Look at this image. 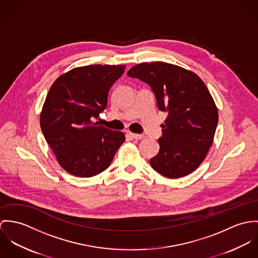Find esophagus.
Wrapping results in <instances>:
<instances>
[{
  "instance_id": "1",
  "label": "esophagus",
  "mask_w": 258,
  "mask_h": 258,
  "mask_svg": "<svg viewBox=\"0 0 258 258\" xmlns=\"http://www.w3.org/2000/svg\"><path fill=\"white\" fill-rule=\"evenodd\" d=\"M128 135H130L132 138L136 139V140H143V138H144V136H143V135H139V134H133V133H128Z\"/></svg>"
}]
</instances>
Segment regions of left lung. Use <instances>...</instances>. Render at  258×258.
<instances>
[{
	"mask_svg": "<svg viewBox=\"0 0 258 258\" xmlns=\"http://www.w3.org/2000/svg\"><path fill=\"white\" fill-rule=\"evenodd\" d=\"M127 75L151 87L158 109L167 113L159 152L151 167L176 179L195 171L213 144L219 114L212 95L192 71L166 62H143Z\"/></svg>",
	"mask_w": 258,
	"mask_h": 258,
	"instance_id": "left-lung-1",
	"label": "left lung"
}]
</instances>
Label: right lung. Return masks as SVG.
Returning <instances> with one entry per match:
<instances>
[{"mask_svg": "<svg viewBox=\"0 0 258 258\" xmlns=\"http://www.w3.org/2000/svg\"><path fill=\"white\" fill-rule=\"evenodd\" d=\"M124 65H87L59 76L40 113V127L65 171L92 177L106 170L125 138L95 121Z\"/></svg>", "mask_w": 258, "mask_h": 258, "instance_id": "obj_1", "label": "right lung"}]
</instances>
